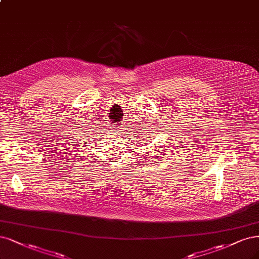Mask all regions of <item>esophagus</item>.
I'll use <instances>...</instances> for the list:
<instances>
[{
    "mask_svg": "<svg viewBox=\"0 0 259 259\" xmlns=\"http://www.w3.org/2000/svg\"><path fill=\"white\" fill-rule=\"evenodd\" d=\"M124 127H125V126H119L117 128V131H115V133H118L119 136H122L123 134H124V132H125V128H124Z\"/></svg>",
    "mask_w": 259,
    "mask_h": 259,
    "instance_id": "1",
    "label": "esophagus"
}]
</instances>
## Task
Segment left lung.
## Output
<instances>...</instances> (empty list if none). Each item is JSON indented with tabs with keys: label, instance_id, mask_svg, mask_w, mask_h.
<instances>
[{
	"label": "left lung",
	"instance_id": "left-lung-1",
	"mask_svg": "<svg viewBox=\"0 0 259 259\" xmlns=\"http://www.w3.org/2000/svg\"><path fill=\"white\" fill-rule=\"evenodd\" d=\"M148 142H149V141H148ZM158 152H159V151H158Z\"/></svg>",
	"mask_w": 259,
	"mask_h": 259
}]
</instances>
